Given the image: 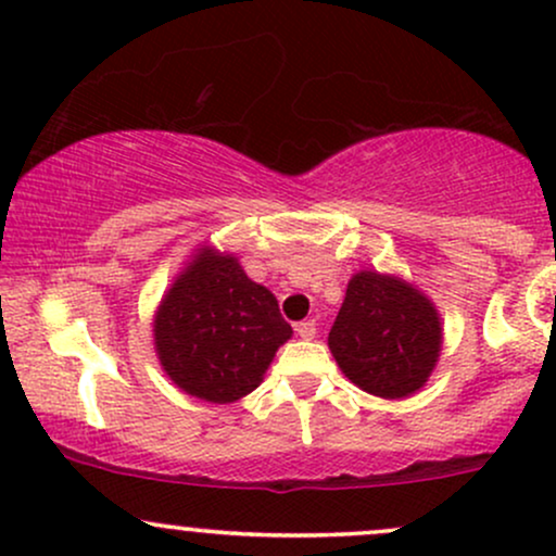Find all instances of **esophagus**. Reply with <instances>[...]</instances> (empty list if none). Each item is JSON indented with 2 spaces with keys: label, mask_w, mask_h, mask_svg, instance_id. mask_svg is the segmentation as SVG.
I'll return each mask as SVG.
<instances>
[{
  "label": "esophagus",
  "mask_w": 556,
  "mask_h": 556,
  "mask_svg": "<svg viewBox=\"0 0 556 556\" xmlns=\"http://www.w3.org/2000/svg\"><path fill=\"white\" fill-rule=\"evenodd\" d=\"M295 331L300 337H303V340H314V337H316V321H314V318H305V321L298 324Z\"/></svg>",
  "instance_id": "obj_1"
}]
</instances>
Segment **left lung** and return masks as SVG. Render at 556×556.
Returning a JSON list of instances; mask_svg holds the SVG:
<instances>
[{"mask_svg": "<svg viewBox=\"0 0 556 556\" xmlns=\"http://www.w3.org/2000/svg\"><path fill=\"white\" fill-rule=\"evenodd\" d=\"M329 350L363 392L410 397L426 387L442 355V318L413 282L363 269L348 282Z\"/></svg>", "mask_w": 556, "mask_h": 556, "instance_id": "8db88e82", "label": "left lung"}]
</instances>
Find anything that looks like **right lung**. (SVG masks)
Returning a JSON list of instances; mask_svg holds the SVG:
<instances>
[{"label":"right lung","instance_id":"right-lung-1","mask_svg":"<svg viewBox=\"0 0 556 556\" xmlns=\"http://www.w3.org/2000/svg\"><path fill=\"white\" fill-rule=\"evenodd\" d=\"M290 337L277 298L248 277L235 253L214 245L190 256L154 314L164 374L185 394L214 405L251 394Z\"/></svg>","mask_w":556,"mask_h":556}]
</instances>
